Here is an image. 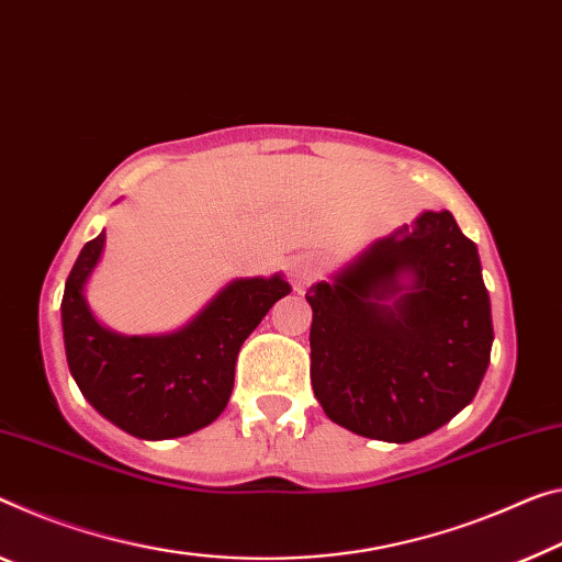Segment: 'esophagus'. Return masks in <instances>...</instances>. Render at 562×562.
Instances as JSON below:
<instances>
[{
    "label": "esophagus",
    "mask_w": 562,
    "mask_h": 562,
    "mask_svg": "<svg viewBox=\"0 0 562 562\" xmlns=\"http://www.w3.org/2000/svg\"><path fill=\"white\" fill-rule=\"evenodd\" d=\"M322 276V261L314 254H299L289 261V281L293 291H306Z\"/></svg>",
    "instance_id": "esophagus-1"
}]
</instances>
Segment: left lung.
<instances>
[{"instance_id":"left-lung-1","label":"left lung","mask_w":562,"mask_h":562,"mask_svg":"<svg viewBox=\"0 0 562 562\" xmlns=\"http://www.w3.org/2000/svg\"><path fill=\"white\" fill-rule=\"evenodd\" d=\"M311 386L353 435L412 442L474 400L492 314L477 246L450 211H425L314 283Z\"/></svg>"}]
</instances>
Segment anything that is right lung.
<instances>
[{
  "instance_id": "1",
  "label": "right lung",
  "mask_w": 562,
  "mask_h": 562,
  "mask_svg": "<svg viewBox=\"0 0 562 562\" xmlns=\"http://www.w3.org/2000/svg\"><path fill=\"white\" fill-rule=\"evenodd\" d=\"M105 248V231L85 244L63 296L67 367L102 417L140 439L186 437L226 409L240 344L276 301L291 293L281 273L236 279L183 329L123 336L102 326L85 283Z\"/></svg>"
}]
</instances>
